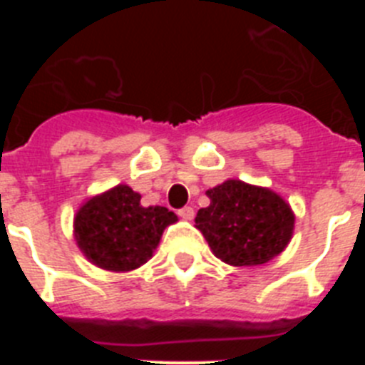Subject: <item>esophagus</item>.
Masks as SVG:
<instances>
[{
	"label": "esophagus",
	"instance_id": "1",
	"mask_svg": "<svg viewBox=\"0 0 365 365\" xmlns=\"http://www.w3.org/2000/svg\"><path fill=\"white\" fill-rule=\"evenodd\" d=\"M177 214H179V217H182V219H193V214H195V212H193V208L192 206H182V208H179V212H177Z\"/></svg>",
	"mask_w": 365,
	"mask_h": 365
}]
</instances>
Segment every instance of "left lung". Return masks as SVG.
<instances>
[{"label":"left lung","instance_id":"1","mask_svg":"<svg viewBox=\"0 0 365 365\" xmlns=\"http://www.w3.org/2000/svg\"><path fill=\"white\" fill-rule=\"evenodd\" d=\"M206 195L210 206L197 212L195 227L212 252L228 265H263L291 241L294 215L270 190L232 179Z\"/></svg>","mask_w":365,"mask_h":365}]
</instances>
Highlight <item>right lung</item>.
Wrapping results in <instances>:
<instances>
[{"instance_id": "right-lung-1", "label": "right lung", "mask_w": 365, "mask_h": 365, "mask_svg": "<svg viewBox=\"0 0 365 365\" xmlns=\"http://www.w3.org/2000/svg\"><path fill=\"white\" fill-rule=\"evenodd\" d=\"M177 221L164 206L140 205V195L120 185L86 202L74 217V235L82 252L96 267L115 272L146 263L163 230Z\"/></svg>"}]
</instances>
